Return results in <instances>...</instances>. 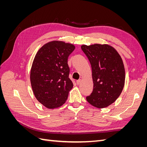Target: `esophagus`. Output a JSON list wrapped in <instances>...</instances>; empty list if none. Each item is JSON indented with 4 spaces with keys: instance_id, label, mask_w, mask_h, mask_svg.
<instances>
[{
    "instance_id": "1",
    "label": "esophagus",
    "mask_w": 147,
    "mask_h": 147,
    "mask_svg": "<svg viewBox=\"0 0 147 147\" xmlns=\"http://www.w3.org/2000/svg\"><path fill=\"white\" fill-rule=\"evenodd\" d=\"M77 84H80L81 83V82H82V80L81 79H80V80H77Z\"/></svg>"
}]
</instances>
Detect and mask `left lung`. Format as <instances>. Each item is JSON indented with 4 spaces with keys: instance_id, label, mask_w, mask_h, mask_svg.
Here are the masks:
<instances>
[{
    "instance_id": "obj_1",
    "label": "left lung",
    "mask_w": 147,
    "mask_h": 147,
    "mask_svg": "<svg viewBox=\"0 0 147 147\" xmlns=\"http://www.w3.org/2000/svg\"><path fill=\"white\" fill-rule=\"evenodd\" d=\"M92 68L93 91L87 101L98 109L107 107L121 94L125 82V69L118 52L108 44L81 46Z\"/></svg>"
}]
</instances>
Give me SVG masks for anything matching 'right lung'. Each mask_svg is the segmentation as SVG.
I'll return each instance as SVG.
<instances>
[{
    "mask_svg": "<svg viewBox=\"0 0 147 147\" xmlns=\"http://www.w3.org/2000/svg\"><path fill=\"white\" fill-rule=\"evenodd\" d=\"M75 48L72 43L53 40L43 45L35 56L30 73L31 86L35 98L47 109L63 105L73 88L67 59Z\"/></svg>",
    "mask_w": 147,
    "mask_h": 147,
    "instance_id": "obj_1",
    "label": "right lung"
}]
</instances>
